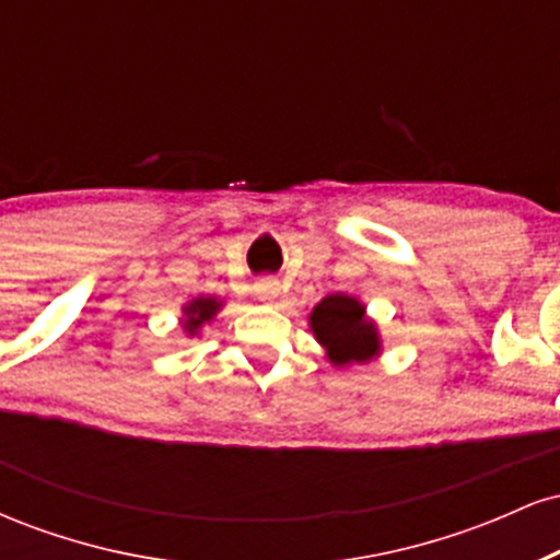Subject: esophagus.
I'll use <instances>...</instances> for the list:
<instances>
[{"label":"esophagus","mask_w":560,"mask_h":560,"mask_svg":"<svg viewBox=\"0 0 560 560\" xmlns=\"http://www.w3.org/2000/svg\"><path fill=\"white\" fill-rule=\"evenodd\" d=\"M255 294H258V298H262V300L276 298V294H279V281H273V279H260L258 284H255Z\"/></svg>","instance_id":"obj_1"}]
</instances>
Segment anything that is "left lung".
Instances as JSON below:
<instances>
[{
  "label": "left lung",
  "mask_w": 560,
  "mask_h": 560,
  "mask_svg": "<svg viewBox=\"0 0 560 560\" xmlns=\"http://www.w3.org/2000/svg\"><path fill=\"white\" fill-rule=\"evenodd\" d=\"M311 329L329 352L334 365L365 363L378 352L376 326L365 318V307L347 294H329L313 307Z\"/></svg>",
  "instance_id": "obj_1"
}]
</instances>
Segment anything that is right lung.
Returning a JSON list of instances; mask_svg holds the SVG:
<instances>
[{
  "mask_svg": "<svg viewBox=\"0 0 560 560\" xmlns=\"http://www.w3.org/2000/svg\"><path fill=\"white\" fill-rule=\"evenodd\" d=\"M218 307H221V305H218V302L210 300V298L208 300L199 298V300L191 302V305H186V311H184L186 313V331L195 334L199 329V324H205V320H210L215 316Z\"/></svg>",
  "mask_w": 560,
  "mask_h": 560,
  "instance_id": "add662e5",
  "label": "right lung"
}]
</instances>
